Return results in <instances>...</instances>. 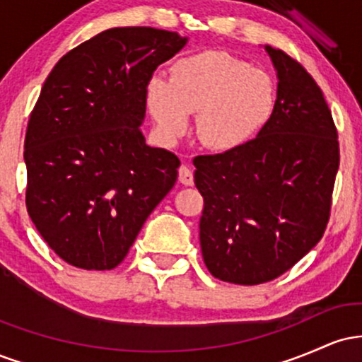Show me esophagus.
<instances>
[{"label":"esophagus","instance_id":"esophagus-1","mask_svg":"<svg viewBox=\"0 0 362 362\" xmlns=\"http://www.w3.org/2000/svg\"><path fill=\"white\" fill-rule=\"evenodd\" d=\"M178 182H180L182 185H194V173L187 165H182V167L178 168Z\"/></svg>","mask_w":362,"mask_h":362}]
</instances>
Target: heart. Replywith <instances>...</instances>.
<instances>
[{"instance_id": "obj_1", "label": "heart", "mask_w": 362, "mask_h": 362, "mask_svg": "<svg viewBox=\"0 0 362 362\" xmlns=\"http://www.w3.org/2000/svg\"><path fill=\"white\" fill-rule=\"evenodd\" d=\"M144 98L165 144L177 143L197 112L199 139L214 151H233L269 122L276 86L267 73L231 54L204 51L173 62L170 80L153 76Z\"/></svg>"}]
</instances>
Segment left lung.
<instances>
[{"label": "left lung", "mask_w": 362, "mask_h": 362, "mask_svg": "<svg viewBox=\"0 0 362 362\" xmlns=\"http://www.w3.org/2000/svg\"><path fill=\"white\" fill-rule=\"evenodd\" d=\"M264 49L277 76L269 122L242 148L194 158L202 257L214 277L243 286L276 279L320 242L339 170L320 86L288 54Z\"/></svg>", "instance_id": "left-lung-1"}]
</instances>
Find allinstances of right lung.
Instances as JSON below:
<instances>
[{
  "label": "right lung",
  "instance_id": "obj_1",
  "mask_svg": "<svg viewBox=\"0 0 362 362\" xmlns=\"http://www.w3.org/2000/svg\"><path fill=\"white\" fill-rule=\"evenodd\" d=\"M189 37L109 28L62 56L27 136V211L45 243L86 271H110L177 182V155L146 144L144 90Z\"/></svg>",
  "mask_w": 362,
  "mask_h": 362
}]
</instances>
